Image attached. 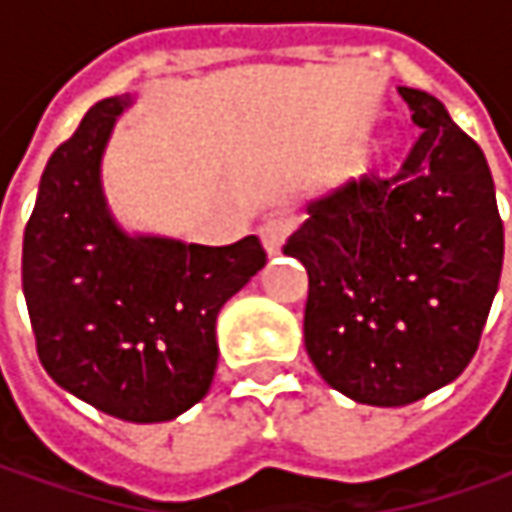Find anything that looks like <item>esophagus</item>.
Masks as SVG:
<instances>
[{"mask_svg": "<svg viewBox=\"0 0 512 512\" xmlns=\"http://www.w3.org/2000/svg\"><path fill=\"white\" fill-rule=\"evenodd\" d=\"M289 232H291V221H283V218L263 223V226L257 229V235H260V243H263L266 255L269 257L280 255V249H283V243H286V238H289Z\"/></svg>", "mask_w": 512, "mask_h": 512, "instance_id": "1", "label": "esophagus"}]
</instances>
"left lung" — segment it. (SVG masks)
I'll list each match as a JSON object with an SVG mask.
<instances>
[{
  "label": "left lung",
  "mask_w": 512,
  "mask_h": 512,
  "mask_svg": "<svg viewBox=\"0 0 512 512\" xmlns=\"http://www.w3.org/2000/svg\"><path fill=\"white\" fill-rule=\"evenodd\" d=\"M399 96L422 127L402 169L309 201L283 246L309 272L303 334L314 368L377 408L411 405L465 371L504 260L485 152L439 98L414 87Z\"/></svg>",
  "instance_id": "obj_1"
}]
</instances>
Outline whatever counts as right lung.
Instances as JSON below:
<instances>
[{
    "mask_svg": "<svg viewBox=\"0 0 512 512\" xmlns=\"http://www.w3.org/2000/svg\"><path fill=\"white\" fill-rule=\"evenodd\" d=\"M133 101H98L50 155L25 226L22 289L50 379L101 414L147 425L209 394L218 314L266 252L255 235L201 246L115 221L101 161Z\"/></svg>",
    "mask_w": 512,
    "mask_h": 512,
    "instance_id": "1",
    "label": "right lung"
}]
</instances>
